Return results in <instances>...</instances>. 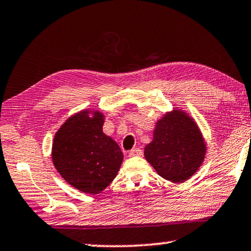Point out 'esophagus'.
<instances>
[{
	"label": "esophagus",
	"instance_id": "obj_1",
	"mask_svg": "<svg viewBox=\"0 0 251 251\" xmlns=\"http://www.w3.org/2000/svg\"><path fill=\"white\" fill-rule=\"evenodd\" d=\"M138 155H142V150L137 148L130 150L128 153V156H138Z\"/></svg>",
	"mask_w": 251,
	"mask_h": 251
}]
</instances>
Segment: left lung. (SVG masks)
Returning <instances> with one entry per match:
<instances>
[{
  "label": "left lung",
  "instance_id": "left-lung-1",
  "mask_svg": "<svg viewBox=\"0 0 251 251\" xmlns=\"http://www.w3.org/2000/svg\"><path fill=\"white\" fill-rule=\"evenodd\" d=\"M205 152L206 145L196 123L184 111L174 110L156 123L144 156L162 178L182 182L201 167Z\"/></svg>",
  "mask_w": 251,
  "mask_h": 251
}]
</instances>
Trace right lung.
Here are the masks:
<instances>
[{"label":"right lung","instance_id":"right-lung-1","mask_svg":"<svg viewBox=\"0 0 251 251\" xmlns=\"http://www.w3.org/2000/svg\"><path fill=\"white\" fill-rule=\"evenodd\" d=\"M82 110L55 134L54 166L66 182L81 192L99 194L114 180L124 159L113 138L102 132L103 115Z\"/></svg>","mask_w":251,"mask_h":251}]
</instances>
